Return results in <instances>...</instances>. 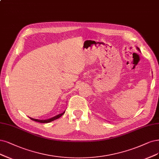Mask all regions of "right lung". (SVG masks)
<instances>
[{
  "instance_id": "right-lung-1",
  "label": "right lung",
  "mask_w": 159,
  "mask_h": 159,
  "mask_svg": "<svg viewBox=\"0 0 159 159\" xmlns=\"http://www.w3.org/2000/svg\"><path fill=\"white\" fill-rule=\"evenodd\" d=\"M65 113V111L63 113H61V114H59L54 117H52V118H50V119H46V120H39V119H33V118H31V117H29V119H31L32 120H34L35 122H40V123H48L50 122H52L53 120H54L56 119H57L60 118V116H61L63 114Z\"/></svg>"
}]
</instances>
